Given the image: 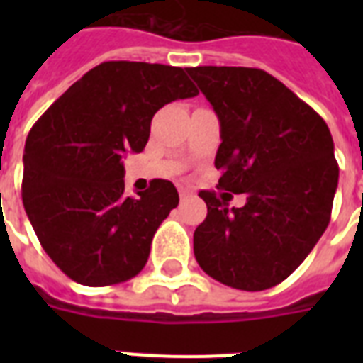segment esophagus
I'll use <instances>...</instances> for the list:
<instances>
[{
	"instance_id": "esophagus-1",
	"label": "esophagus",
	"mask_w": 363,
	"mask_h": 363,
	"mask_svg": "<svg viewBox=\"0 0 363 363\" xmlns=\"http://www.w3.org/2000/svg\"><path fill=\"white\" fill-rule=\"evenodd\" d=\"M179 196H181V199H186V198H190L192 194L188 192L186 188H181V190H179Z\"/></svg>"
}]
</instances>
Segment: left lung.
Here are the masks:
<instances>
[{
    "label": "left lung",
    "instance_id": "8db88e82",
    "mask_svg": "<svg viewBox=\"0 0 363 363\" xmlns=\"http://www.w3.org/2000/svg\"><path fill=\"white\" fill-rule=\"evenodd\" d=\"M220 121L216 188L201 190L207 216L194 232L199 267L226 286L258 292L298 269L326 232L339 165L326 122L264 69L190 67Z\"/></svg>",
    "mask_w": 363,
    "mask_h": 363
}]
</instances>
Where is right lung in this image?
Masks as SVG:
<instances>
[{"label": "right lung", "mask_w": 363, "mask_h": 363, "mask_svg": "<svg viewBox=\"0 0 363 363\" xmlns=\"http://www.w3.org/2000/svg\"><path fill=\"white\" fill-rule=\"evenodd\" d=\"M196 94L182 67L104 62L33 124L22 203L45 252L69 279L111 286L145 267L179 192L154 179L148 190L128 196L122 156L145 148L156 111Z\"/></svg>", "instance_id": "add662e5"}]
</instances>
